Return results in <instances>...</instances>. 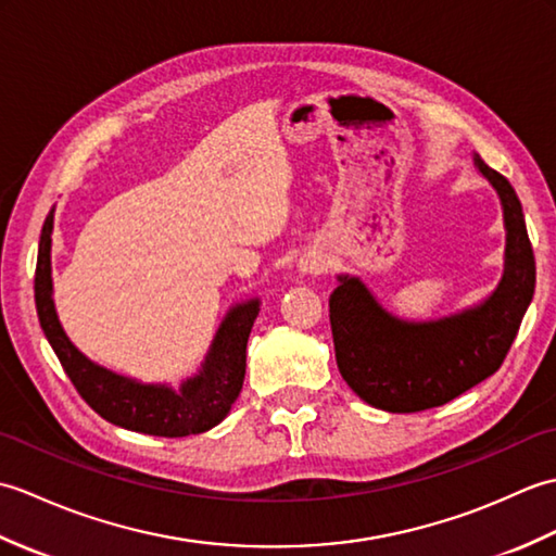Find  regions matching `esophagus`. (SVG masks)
Masks as SVG:
<instances>
[{
  "label": "esophagus",
  "instance_id": "esophagus-1",
  "mask_svg": "<svg viewBox=\"0 0 556 556\" xmlns=\"http://www.w3.org/2000/svg\"><path fill=\"white\" fill-rule=\"evenodd\" d=\"M325 265L320 263V260H305L303 263V271H320Z\"/></svg>",
  "mask_w": 556,
  "mask_h": 556
}]
</instances>
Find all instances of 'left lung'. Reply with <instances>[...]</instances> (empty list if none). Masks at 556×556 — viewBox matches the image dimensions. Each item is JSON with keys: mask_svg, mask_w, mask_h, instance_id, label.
<instances>
[{"mask_svg": "<svg viewBox=\"0 0 556 556\" xmlns=\"http://www.w3.org/2000/svg\"><path fill=\"white\" fill-rule=\"evenodd\" d=\"M504 210L506 251L497 289L480 305L430 323L399 320L358 277L329 296L339 372L365 404L389 413L442 406L500 370L535 293V255L514 186L476 155Z\"/></svg>", "mask_w": 556, "mask_h": 556, "instance_id": "8db88e82", "label": "left lung"}]
</instances>
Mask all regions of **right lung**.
<instances>
[{
  "label": "right lung",
  "instance_id": "1",
  "mask_svg": "<svg viewBox=\"0 0 556 556\" xmlns=\"http://www.w3.org/2000/svg\"><path fill=\"white\" fill-rule=\"evenodd\" d=\"M52 227L54 207L47 215L40 233L38 267H35V308H38L47 341L54 349L68 380L74 382L76 392L86 399V404L112 425L155 437L200 434L227 418L243 387L245 344L260 313V301L251 299L233 305L212 339L203 368L179 389L136 382L131 377L116 375L88 361L71 344L59 325L52 301Z\"/></svg>",
  "mask_w": 556,
  "mask_h": 556
}]
</instances>
